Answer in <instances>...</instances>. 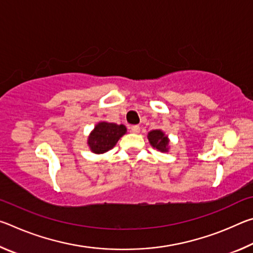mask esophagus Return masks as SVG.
Listing matches in <instances>:
<instances>
[{
	"label": "esophagus",
	"instance_id": "34e87169",
	"mask_svg": "<svg viewBox=\"0 0 253 253\" xmlns=\"http://www.w3.org/2000/svg\"><path fill=\"white\" fill-rule=\"evenodd\" d=\"M130 130L134 132V134H138V132L140 131V127L138 125H134L130 127Z\"/></svg>",
	"mask_w": 253,
	"mask_h": 253
}]
</instances>
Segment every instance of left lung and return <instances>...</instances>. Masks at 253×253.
<instances>
[{
	"mask_svg": "<svg viewBox=\"0 0 253 253\" xmlns=\"http://www.w3.org/2000/svg\"><path fill=\"white\" fill-rule=\"evenodd\" d=\"M148 142L152 147L156 148L162 153H168L169 151V138L162 129H154L148 132Z\"/></svg>",
	"mask_w": 253,
	"mask_h": 253,
	"instance_id": "1",
	"label": "left lung"
}]
</instances>
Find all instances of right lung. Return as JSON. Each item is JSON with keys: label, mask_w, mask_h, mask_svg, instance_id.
<instances>
[{"label": "right lung", "mask_w": 253, "mask_h": 253, "mask_svg": "<svg viewBox=\"0 0 253 253\" xmlns=\"http://www.w3.org/2000/svg\"><path fill=\"white\" fill-rule=\"evenodd\" d=\"M126 131L127 128L123 124L99 122L89 134L87 144L93 154H104L114 148Z\"/></svg>", "instance_id": "right-lung-1"}]
</instances>
